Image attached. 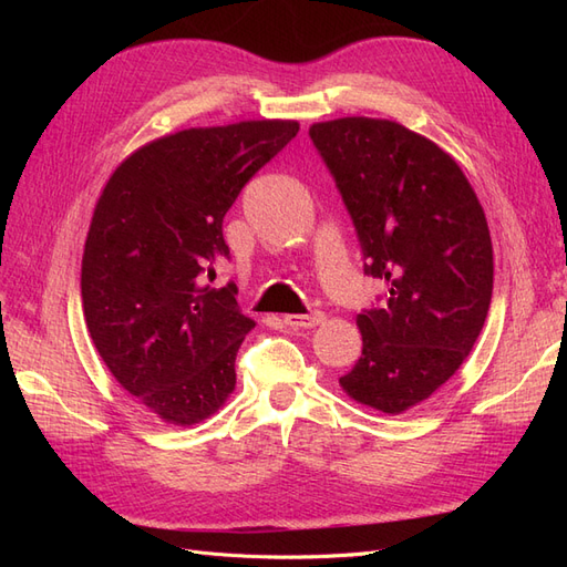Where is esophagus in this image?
Wrapping results in <instances>:
<instances>
[{"label": "esophagus", "mask_w": 567, "mask_h": 567, "mask_svg": "<svg viewBox=\"0 0 567 567\" xmlns=\"http://www.w3.org/2000/svg\"><path fill=\"white\" fill-rule=\"evenodd\" d=\"M284 321L290 326V329H315V326L323 321V312L315 310L310 315H288Z\"/></svg>", "instance_id": "1"}]
</instances>
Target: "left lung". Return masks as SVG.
Masks as SVG:
<instances>
[{"instance_id": "left-lung-1", "label": "left lung", "mask_w": 567, "mask_h": 567, "mask_svg": "<svg viewBox=\"0 0 567 567\" xmlns=\"http://www.w3.org/2000/svg\"><path fill=\"white\" fill-rule=\"evenodd\" d=\"M310 140L352 217L364 274L388 284L357 317L352 400L402 414L447 383L483 331L494 260L487 219L456 161L392 120L340 117Z\"/></svg>"}]
</instances>
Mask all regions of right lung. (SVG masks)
<instances>
[{
  "mask_svg": "<svg viewBox=\"0 0 567 567\" xmlns=\"http://www.w3.org/2000/svg\"><path fill=\"white\" fill-rule=\"evenodd\" d=\"M293 120L192 127L134 151L104 186L82 255V307L115 381L151 414L194 425L236 385L255 321L236 286H208L227 257V210L293 140Z\"/></svg>",
  "mask_w": 567,
  "mask_h": 567,
  "instance_id": "1",
  "label": "right lung"
}]
</instances>
